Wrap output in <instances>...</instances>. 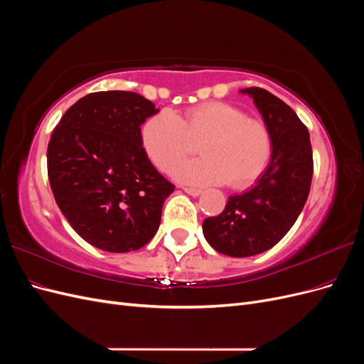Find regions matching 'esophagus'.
I'll return each instance as SVG.
<instances>
[{
	"label": "esophagus",
	"mask_w": 364,
	"mask_h": 364,
	"mask_svg": "<svg viewBox=\"0 0 364 364\" xmlns=\"http://www.w3.org/2000/svg\"><path fill=\"white\" fill-rule=\"evenodd\" d=\"M182 190L185 193H188L190 196H200L202 194V190L200 188H194V186H182Z\"/></svg>",
	"instance_id": "34e87169"
}]
</instances>
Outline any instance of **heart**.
Wrapping results in <instances>:
<instances>
[{
    "label": "heart",
    "instance_id": "heart-1",
    "mask_svg": "<svg viewBox=\"0 0 364 364\" xmlns=\"http://www.w3.org/2000/svg\"><path fill=\"white\" fill-rule=\"evenodd\" d=\"M191 139H200L202 158L182 162L174 170L176 178L186 183L228 182L235 190H245L266 173L273 156L269 126L225 102L191 106L181 117L162 109L141 127V146L164 173L188 155Z\"/></svg>",
    "mask_w": 364,
    "mask_h": 364
}]
</instances>
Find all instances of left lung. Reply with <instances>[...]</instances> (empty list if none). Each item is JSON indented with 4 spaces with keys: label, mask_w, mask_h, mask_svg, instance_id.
Instances as JSON below:
<instances>
[{
    "label": "left lung",
    "mask_w": 364,
    "mask_h": 364,
    "mask_svg": "<svg viewBox=\"0 0 364 364\" xmlns=\"http://www.w3.org/2000/svg\"><path fill=\"white\" fill-rule=\"evenodd\" d=\"M273 136V156L258 183L232 196L222 214L202 225L217 252L243 258L273 247L289 232L310 194L313 150L306 126L281 98L262 87H246Z\"/></svg>",
    "instance_id": "left-lung-1"
}]
</instances>
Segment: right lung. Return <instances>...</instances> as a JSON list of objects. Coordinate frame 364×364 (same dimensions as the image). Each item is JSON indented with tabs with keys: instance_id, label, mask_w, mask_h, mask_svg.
Listing matches in <instances>:
<instances>
[{
	"instance_id": "add662e5",
	"label": "right lung",
	"mask_w": 364,
	"mask_h": 364,
	"mask_svg": "<svg viewBox=\"0 0 364 364\" xmlns=\"http://www.w3.org/2000/svg\"><path fill=\"white\" fill-rule=\"evenodd\" d=\"M156 112L136 92H92L53 130L47 170L54 199L75 232L98 249L138 250L159 228L174 185L141 146V124Z\"/></svg>"
}]
</instances>
